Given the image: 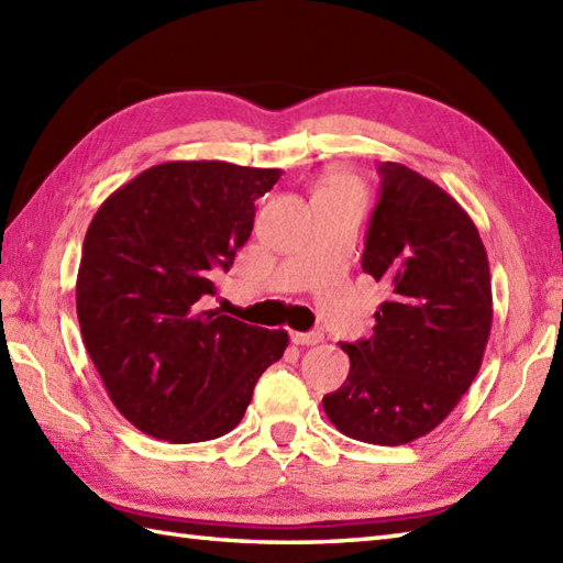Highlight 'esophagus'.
Instances as JSON below:
<instances>
[{
    "label": "esophagus",
    "instance_id": "34e87169",
    "mask_svg": "<svg viewBox=\"0 0 563 563\" xmlns=\"http://www.w3.org/2000/svg\"><path fill=\"white\" fill-rule=\"evenodd\" d=\"M290 339H292L295 345H317V343H321V339H324V336H321L319 331H309V333L292 331Z\"/></svg>",
    "mask_w": 563,
    "mask_h": 563
}]
</instances>
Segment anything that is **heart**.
<instances>
[{"label":"heart","instance_id":"obj_1","mask_svg":"<svg viewBox=\"0 0 563 563\" xmlns=\"http://www.w3.org/2000/svg\"><path fill=\"white\" fill-rule=\"evenodd\" d=\"M324 190H355V188L345 176H333L329 178V184L319 190V194H324Z\"/></svg>","mask_w":563,"mask_h":563}]
</instances>
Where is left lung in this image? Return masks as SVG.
Here are the masks:
<instances>
[{
    "label": "left lung",
    "mask_w": 563,
    "mask_h": 563,
    "mask_svg": "<svg viewBox=\"0 0 563 563\" xmlns=\"http://www.w3.org/2000/svg\"><path fill=\"white\" fill-rule=\"evenodd\" d=\"M377 172L363 271L387 300L373 336L341 343L351 373L321 404L343 435L404 445L445 421L479 373L494 319L492 273L457 200L404 164Z\"/></svg>",
    "instance_id": "1"
}]
</instances>
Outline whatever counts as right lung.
<instances>
[{"label": "right lung", "instance_id": "obj_1", "mask_svg": "<svg viewBox=\"0 0 563 563\" xmlns=\"http://www.w3.org/2000/svg\"><path fill=\"white\" fill-rule=\"evenodd\" d=\"M280 169L166 162L103 200L84 236L77 317L115 409L176 445L239 426L288 333L206 309Z\"/></svg>", "mask_w": 563, "mask_h": 563}]
</instances>
